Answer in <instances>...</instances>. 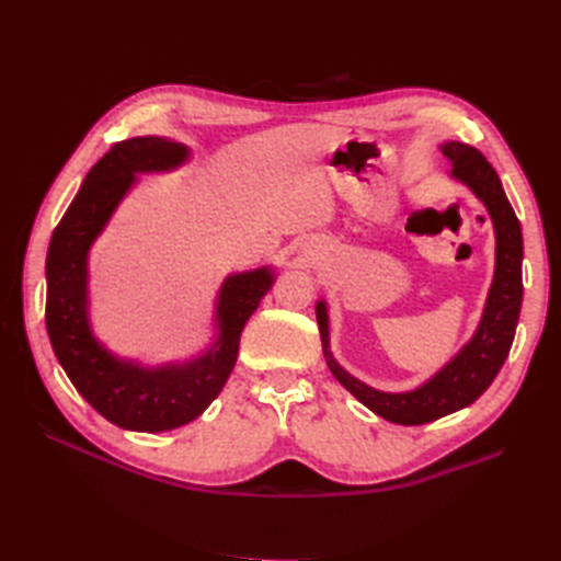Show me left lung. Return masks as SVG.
<instances>
[{
  "label": "left lung",
  "mask_w": 561,
  "mask_h": 561,
  "mask_svg": "<svg viewBox=\"0 0 561 561\" xmlns=\"http://www.w3.org/2000/svg\"><path fill=\"white\" fill-rule=\"evenodd\" d=\"M443 154L451 161V175L468 184L484 203L496 229V271L486 297L484 316L474 336L456 358L437 375L410 393H381L353 379L330 353L325 304H318L316 318L322 353L336 381L358 398L371 412L402 426H421L478 400L501 371L511 353L519 309H522V229L494 168L480 149L466 142H447Z\"/></svg>",
  "instance_id": "8db88e82"
}]
</instances>
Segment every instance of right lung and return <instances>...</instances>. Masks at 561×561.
<instances>
[{"label": "right lung", "mask_w": 561, "mask_h": 561, "mask_svg": "<svg viewBox=\"0 0 561 561\" xmlns=\"http://www.w3.org/2000/svg\"><path fill=\"white\" fill-rule=\"evenodd\" d=\"M186 159V147L161 138L114 142L83 180L62 215L46 254V330L56 358L95 412L126 431L161 433L206 412L225 388L239 355L248 318L268 293V268L229 276L219 290L213 348L186 365L145 369L124 363L95 342L87 316V257L135 173L168 171Z\"/></svg>", "instance_id": "1"}]
</instances>
